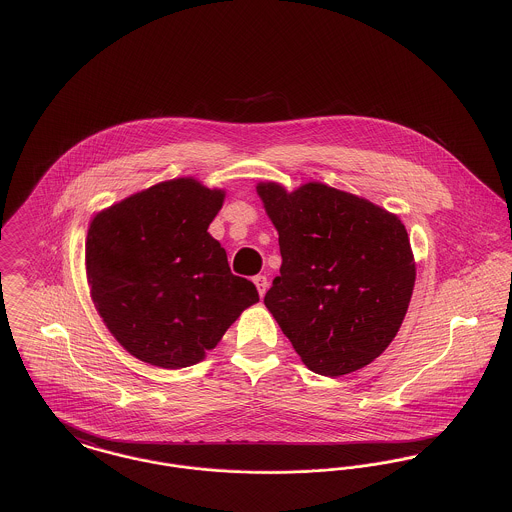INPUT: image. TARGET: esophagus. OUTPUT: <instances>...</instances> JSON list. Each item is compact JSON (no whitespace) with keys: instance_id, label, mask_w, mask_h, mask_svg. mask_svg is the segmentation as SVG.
<instances>
[{"instance_id":"1","label":"esophagus","mask_w":512,"mask_h":512,"mask_svg":"<svg viewBox=\"0 0 512 512\" xmlns=\"http://www.w3.org/2000/svg\"><path fill=\"white\" fill-rule=\"evenodd\" d=\"M254 284H256L260 295H264L266 290H268V278L266 276H254Z\"/></svg>"}]
</instances>
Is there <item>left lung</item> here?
<instances>
[{
	"mask_svg": "<svg viewBox=\"0 0 512 512\" xmlns=\"http://www.w3.org/2000/svg\"><path fill=\"white\" fill-rule=\"evenodd\" d=\"M256 189L282 254L264 303L295 353L323 376L372 363L396 337L416 282L404 224L323 183Z\"/></svg>",
	"mask_w": 512,
	"mask_h": 512,
	"instance_id": "8db88e82",
	"label": "left lung"
}]
</instances>
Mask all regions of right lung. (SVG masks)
<instances>
[{
	"label": "right lung",
	"instance_id": "1",
	"mask_svg": "<svg viewBox=\"0 0 512 512\" xmlns=\"http://www.w3.org/2000/svg\"><path fill=\"white\" fill-rule=\"evenodd\" d=\"M222 199L195 179H173L90 222L92 299L116 341L147 365H197L260 299L250 280L230 272L224 248L207 232Z\"/></svg>",
	"mask_w": 512,
	"mask_h": 512
}]
</instances>
